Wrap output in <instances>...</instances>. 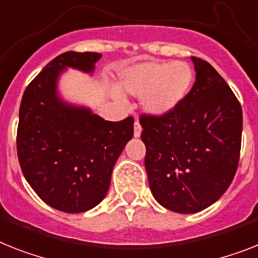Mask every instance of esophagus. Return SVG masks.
I'll use <instances>...</instances> for the list:
<instances>
[{
    "label": "esophagus",
    "instance_id": "1",
    "mask_svg": "<svg viewBox=\"0 0 258 258\" xmlns=\"http://www.w3.org/2000/svg\"><path fill=\"white\" fill-rule=\"evenodd\" d=\"M141 125H140L138 120H136V122H134V137H140L141 136Z\"/></svg>",
    "mask_w": 258,
    "mask_h": 258
}]
</instances>
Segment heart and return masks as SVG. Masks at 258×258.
I'll return each instance as SVG.
<instances>
[{
    "label": "heart",
    "mask_w": 258,
    "mask_h": 258,
    "mask_svg": "<svg viewBox=\"0 0 258 258\" xmlns=\"http://www.w3.org/2000/svg\"><path fill=\"white\" fill-rule=\"evenodd\" d=\"M194 82V71L186 61L148 60L125 68L120 74L121 91L142 97L144 109L163 116L186 99Z\"/></svg>",
    "instance_id": "b5f03b06"
}]
</instances>
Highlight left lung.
Here are the masks:
<instances>
[{
    "label": "left lung",
    "mask_w": 258,
    "mask_h": 258,
    "mask_svg": "<svg viewBox=\"0 0 258 258\" xmlns=\"http://www.w3.org/2000/svg\"><path fill=\"white\" fill-rule=\"evenodd\" d=\"M191 59L197 80L186 99L167 114L140 117L153 197L179 214L218 201L233 180L241 149L239 100L208 61Z\"/></svg>",
    "instance_id": "8db88e82"
}]
</instances>
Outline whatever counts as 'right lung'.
I'll list each match as a JSON object with an SVG mask.
<instances>
[{
  "label": "right lung",
  "mask_w": 258,
  "mask_h": 258,
  "mask_svg": "<svg viewBox=\"0 0 258 258\" xmlns=\"http://www.w3.org/2000/svg\"><path fill=\"white\" fill-rule=\"evenodd\" d=\"M100 57L60 54L27 86L19 106L17 154L23 175L44 203L68 214L103 201L114 163L133 137V117L105 121L57 97V78L66 67L92 72Z\"/></svg>",
  "instance_id": "right-lung-1"
}]
</instances>
